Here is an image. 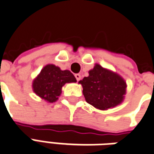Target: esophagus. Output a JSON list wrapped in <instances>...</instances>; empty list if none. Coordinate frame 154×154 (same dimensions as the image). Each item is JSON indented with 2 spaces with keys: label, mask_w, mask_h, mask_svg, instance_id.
Wrapping results in <instances>:
<instances>
[{
  "label": "esophagus",
  "mask_w": 154,
  "mask_h": 154,
  "mask_svg": "<svg viewBox=\"0 0 154 154\" xmlns=\"http://www.w3.org/2000/svg\"><path fill=\"white\" fill-rule=\"evenodd\" d=\"M75 76V78H76V79H77V81H79V80H80V79H81V75H80L79 74H76Z\"/></svg>",
  "instance_id": "34e87169"
}]
</instances>
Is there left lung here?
<instances>
[{
  "label": "left lung",
  "mask_w": 154,
  "mask_h": 154,
  "mask_svg": "<svg viewBox=\"0 0 154 154\" xmlns=\"http://www.w3.org/2000/svg\"><path fill=\"white\" fill-rule=\"evenodd\" d=\"M83 87L85 100L95 108L108 110L123 102L126 94V82L117 73L95 64L88 77L79 81Z\"/></svg>",
  "instance_id": "8db88e82"
}]
</instances>
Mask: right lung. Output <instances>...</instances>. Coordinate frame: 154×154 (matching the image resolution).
<instances>
[{"label":"right lung","instance_id":"right-lung-1","mask_svg":"<svg viewBox=\"0 0 154 154\" xmlns=\"http://www.w3.org/2000/svg\"><path fill=\"white\" fill-rule=\"evenodd\" d=\"M75 82V77L69 70H62L53 64H48L33 79L32 88L37 96L52 103L58 100L64 85Z\"/></svg>","mask_w":154,"mask_h":154}]
</instances>
